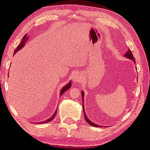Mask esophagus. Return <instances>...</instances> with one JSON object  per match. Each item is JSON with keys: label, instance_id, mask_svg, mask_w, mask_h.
I'll use <instances>...</instances> for the list:
<instances>
[{"label": "esophagus", "instance_id": "1", "mask_svg": "<svg viewBox=\"0 0 150 150\" xmlns=\"http://www.w3.org/2000/svg\"><path fill=\"white\" fill-rule=\"evenodd\" d=\"M81 81V77L79 74L75 73L73 77V81L74 83H80Z\"/></svg>", "mask_w": 150, "mask_h": 150}]
</instances>
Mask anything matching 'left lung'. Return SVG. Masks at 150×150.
<instances>
[{"label": "left lung", "instance_id": "1", "mask_svg": "<svg viewBox=\"0 0 150 150\" xmlns=\"http://www.w3.org/2000/svg\"><path fill=\"white\" fill-rule=\"evenodd\" d=\"M125 56L126 57V58H128L129 59H131V60H133L134 61V62H135V58H134V56H133V54H132V52L130 51V49H129V50H128V51H127V52H126L125 54ZM82 98H83V102L84 103V101H83V100H84V92L83 91H82ZM83 111H84V119H85V120H86V122H88V123L89 124V125H91V126H93V127H99L100 126L99 125H96V124H94V122H91V121L89 120V119H88V117H86V115H85V113H84V103H83Z\"/></svg>", "mask_w": 150, "mask_h": 150}]
</instances>
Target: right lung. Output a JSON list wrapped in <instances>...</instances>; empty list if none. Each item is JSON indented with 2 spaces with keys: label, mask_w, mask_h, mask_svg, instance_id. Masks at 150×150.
Returning <instances> with one entry per match:
<instances>
[{
  "label": "right lung",
  "mask_w": 150,
  "mask_h": 150,
  "mask_svg": "<svg viewBox=\"0 0 150 150\" xmlns=\"http://www.w3.org/2000/svg\"><path fill=\"white\" fill-rule=\"evenodd\" d=\"M28 36H27V34H26V35H24V36H23V39H22V40H21V42H20V44L18 46L17 48H16V50H14V53H13V54H16L18 50H20L21 48H22L24 47V46H25V42H26V40H28ZM71 86V82H69V83H67V84H66V86H64L63 87V88H62V90H61L60 94H59V96H61V95L63 94L65 92H66V91H67L68 89H69ZM56 111H57V110H56L55 112H54V115H53L50 118L48 119L47 120H46V121H42V122H37V123H39V124L45 123V122H49L50 121H51L52 120H53V119H54V117H55L56 115Z\"/></svg>",
  "instance_id": "right-lung-1"
}]
</instances>
